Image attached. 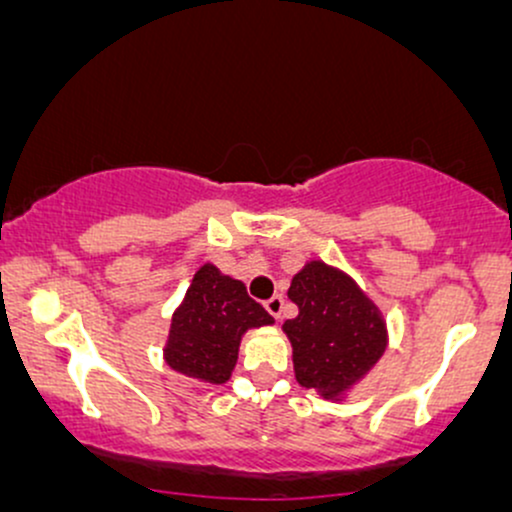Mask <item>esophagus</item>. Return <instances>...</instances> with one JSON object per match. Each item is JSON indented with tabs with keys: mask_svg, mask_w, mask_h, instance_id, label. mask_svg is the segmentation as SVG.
Masks as SVG:
<instances>
[{
	"mask_svg": "<svg viewBox=\"0 0 512 512\" xmlns=\"http://www.w3.org/2000/svg\"><path fill=\"white\" fill-rule=\"evenodd\" d=\"M264 310H267L274 320H279L281 310H284V296H279V293H276V296L267 298V301H264Z\"/></svg>",
	"mask_w": 512,
	"mask_h": 512,
	"instance_id": "esophagus-1",
	"label": "esophagus"
}]
</instances>
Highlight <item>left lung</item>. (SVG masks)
Here are the masks:
<instances>
[{
	"mask_svg": "<svg viewBox=\"0 0 512 512\" xmlns=\"http://www.w3.org/2000/svg\"><path fill=\"white\" fill-rule=\"evenodd\" d=\"M289 298L298 305V315L284 322V332L303 387L332 397L383 356V320L349 276L325 262H310L293 276Z\"/></svg>",
	"mask_w": 512,
	"mask_h": 512,
	"instance_id": "8db88e82",
	"label": "left lung"
}]
</instances>
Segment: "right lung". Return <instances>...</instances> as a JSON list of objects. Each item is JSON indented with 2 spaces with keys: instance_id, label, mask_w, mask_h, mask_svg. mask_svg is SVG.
Masks as SVG:
<instances>
[{
  "instance_id": "1",
  "label": "right lung",
  "mask_w": 512,
  "mask_h": 512,
  "mask_svg": "<svg viewBox=\"0 0 512 512\" xmlns=\"http://www.w3.org/2000/svg\"><path fill=\"white\" fill-rule=\"evenodd\" d=\"M272 322L274 317L248 296L243 281L204 264L173 317L166 361L187 378L221 385L236 366L243 332Z\"/></svg>"
}]
</instances>
